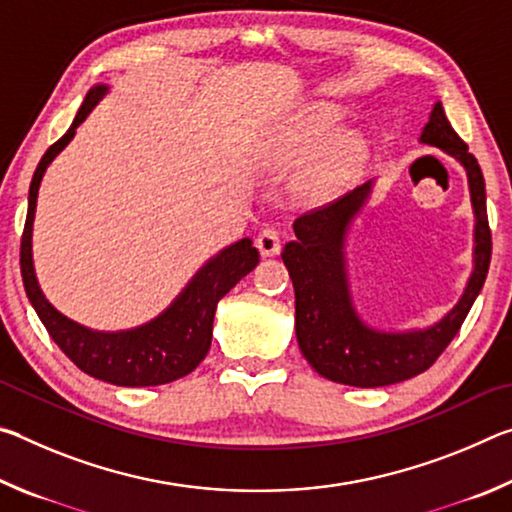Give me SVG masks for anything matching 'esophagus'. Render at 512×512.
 <instances>
[{
  "instance_id": "34e87169",
  "label": "esophagus",
  "mask_w": 512,
  "mask_h": 512,
  "mask_svg": "<svg viewBox=\"0 0 512 512\" xmlns=\"http://www.w3.org/2000/svg\"><path fill=\"white\" fill-rule=\"evenodd\" d=\"M255 246H257L259 253H262V257H275L277 253H280V248H282L280 235H277L273 228H266V230H262L257 235Z\"/></svg>"
}]
</instances>
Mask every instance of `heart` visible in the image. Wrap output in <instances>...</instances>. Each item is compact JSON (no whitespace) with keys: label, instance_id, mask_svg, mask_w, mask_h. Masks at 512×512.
<instances>
[{"label":"heart","instance_id":"obj_1","mask_svg":"<svg viewBox=\"0 0 512 512\" xmlns=\"http://www.w3.org/2000/svg\"><path fill=\"white\" fill-rule=\"evenodd\" d=\"M343 110L332 103H314L282 126L273 144L271 164L305 169L296 180V194L309 205L329 203L348 187L368 160V140L359 131H337Z\"/></svg>","mask_w":512,"mask_h":512}]
</instances>
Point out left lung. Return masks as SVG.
Returning a JSON list of instances; mask_svg holds the SVG:
<instances>
[{
    "label": "left lung",
    "instance_id": "obj_1",
    "mask_svg": "<svg viewBox=\"0 0 512 512\" xmlns=\"http://www.w3.org/2000/svg\"><path fill=\"white\" fill-rule=\"evenodd\" d=\"M454 158L465 169L474 212L472 271L456 305L427 327L381 329L357 311L348 273L352 223L368 205L375 180H368L341 201L300 216L296 239L282 250V262L296 291V336L302 357L318 375L357 388L400 384L427 370L461 329L488 275L492 239L485 212V183L479 162L447 121L436 101L418 137Z\"/></svg>",
    "mask_w": 512,
    "mask_h": 512
}]
</instances>
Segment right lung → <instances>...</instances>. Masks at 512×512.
<instances>
[{
	"mask_svg": "<svg viewBox=\"0 0 512 512\" xmlns=\"http://www.w3.org/2000/svg\"><path fill=\"white\" fill-rule=\"evenodd\" d=\"M108 92V83L94 85L76 112L69 131L49 146L33 173L20 248L22 280L27 298L42 325L47 327L49 336L85 375L128 388L160 386L189 375L205 359L212 345L216 305L241 277H246L259 264V253L253 248V239L248 237L225 246L198 268L167 309L149 323L131 329L103 332V329L85 327L51 305L40 289L36 266H33V221H36L40 183L49 164L74 140L76 128L88 119Z\"/></svg>",
	"mask_w": 512,
	"mask_h": 512,
	"instance_id": "add662e5",
	"label": "right lung"
}]
</instances>
